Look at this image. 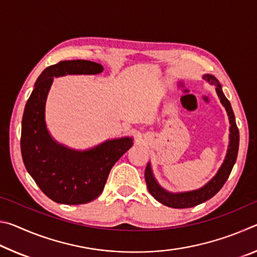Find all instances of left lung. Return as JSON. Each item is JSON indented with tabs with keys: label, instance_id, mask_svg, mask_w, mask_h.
I'll return each instance as SVG.
<instances>
[{
	"label": "left lung",
	"instance_id": "left-lung-1",
	"mask_svg": "<svg viewBox=\"0 0 257 257\" xmlns=\"http://www.w3.org/2000/svg\"><path fill=\"white\" fill-rule=\"evenodd\" d=\"M203 79L206 80L208 84L215 86V92L217 96L220 98V102L222 104L223 107L227 111V114L229 116V145L227 150V154L223 160V163L221 164L219 170L215 173V176L208 180L205 185L198 189L188 190V191H179V193H172L164 189L161 186L158 180L155 179L153 170H152L151 162H149L145 170V180L147 188H149L150 194L153 196L156 201L162 203L163 205L173 207V208H187L196 206L198 204H202L206 202L207 199L212 198L214 195L219 191L224 182L227 181L229 178L230 172H231L234 163L237 160L238 154V147H239V130L236 124V119H234V114L231 107V104L228 101V98L224 96L222 92V87H221L220 81L213 75H206L203 76Z\"/></svg>",
	"mask_w": 257,
	"mask_h": 257
}]
</instances>
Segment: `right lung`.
<instances>
[{
    "label": "right lung",
    "instance_id": "1",
    "mask_svg": "<svg viewBox=\"0 0 257 257\" xmlns=\"http://www.w3.org/2000/svg\"><path fill=\"white\" fill-rule=\"evenodd\" d=\"M102 64L70 60L47 67L35 82L21 123V155L25 167L52 201L78 205L94 201L104 189L113 165L134 144L133 137L107 139L88 150H75L52 137L45 121L47 95L54 77L98 75Z\"/></svg>",
    "mask_w": 257,
    "mask_h": 257
}]
</instances>
